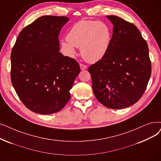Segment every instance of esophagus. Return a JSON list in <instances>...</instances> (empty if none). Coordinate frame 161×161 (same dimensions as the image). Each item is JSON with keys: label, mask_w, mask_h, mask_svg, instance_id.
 <instances>
[{"label": "esophagus", "mask_w": 161, "mask_h": 161, "mask_svg": "<svg viewBox=\"0 0 161 161\" xmlns=\"http://www.w3.org/2000/svg\"><path fill=\"white\" fill-rule=\"evenodd\" d=\"M80 68H81V70H83V69H86L87 68V66L85 65V64H80Z\"/></svg>", "instance_id": "esophagus-1"}]
</instances>
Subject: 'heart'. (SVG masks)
<instances>
[{
    "mask_svg": "<svg viewBox=\"0 0 161 161\" xmlns=\"http://www.w3.org/2000/svg\"><path fill=\"white\" fill-rule=\"evenodd\" d=\"M113 39V31L104 22L82 19L73 25L67 39L61 45L66 55L73 57L75 47H80V53L85 60L95 63L104 58Z\"/></svg>",
    "mask_w": 161,
    "mask_h": 161,
    "instance_id": "heart-1",
    "label": "heart"
}]
</instances>
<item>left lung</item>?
Listing matches in <instances>:
<instances>
[{"instance_id":"1","label":"left lung","mask_w":161,"mask_h":161,"mask_svg":"<svg viewBox=\"0 0 161 161\" xmlns=\"http://www.w3.org/2000/svg\"><path fill=\"white\" fill-rule=\"evenodd\" d=\"M114 25L109 49L91 65L93 93L101 103L122 109L137 103L143 95L151 74L149 48L137 27L116 16H107Z\"/></svg>"}]
</instances>
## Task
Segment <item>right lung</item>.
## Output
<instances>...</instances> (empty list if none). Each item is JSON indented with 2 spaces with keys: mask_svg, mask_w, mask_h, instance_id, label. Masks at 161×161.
Here are the masks:
<instances>
[{
  "mask_svg": "<svg viewBox=\"0 0 161 161\" xmlns=\"http://www.w3.org/2000/svg\"><path fill=\"white\" fill-rule=\"evenodd\" d=\"M66 16H44L20 31L11 53V81L24 105L49 114L63 108L80 72L78 62L59 53Z\"/></svg>",
  "mask_w": 161,
  "mask_h": 161,
  "instance_id": "add662e5",
  "label": "right lung"
}]
</instances>
